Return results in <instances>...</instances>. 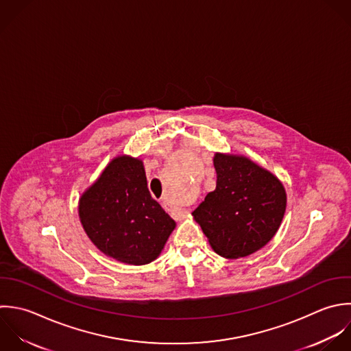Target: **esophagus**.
Returning a JSON list of instances; mask_svg holds the SVG:
<instances>
[{"instance_id":"esophagus-1","label":"esophagus","mask_w":351,"mask_h":351,"mask_svg":"<svg viewBox=\"0 0 351 351\" xmlns=\"http://www.w3.org/2000/svg\"><path fill=\"white\" fill-rule=\"evenodd\" d=\"M162 206H164L165 210H168V212L171 213V216H172L173 219H176V220H180V219L186 217L187 213H189V210L182 209V208H178V206H172V205H169L167 201H162Z\"/></svg>"}]
</instances>
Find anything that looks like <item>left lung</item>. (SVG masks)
<instances>
[{
    "mask_svg": "<svg viewBox=\"0 0 351 351\" xmlns=\"http://www.w3.org/2000/svg\"><path fill=\"white\" fill-rule=\"evenodd\" d=\"M216 189L193 212L212 249L226 258L247 257L278 232L287 206L283 183L238 154L216 153Z\"/></svg>",
    "mask_w": 351,
    "mask_h": 351,
    "instance_id": "8db88e82",
    "label": "left lung"
}]
</instances>
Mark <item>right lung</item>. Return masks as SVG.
<instances>
[{
  "label": "right lung",
  "mask_w": 351,
  "mask_h": 351,
  "mask_svg": "<svg viewBox=\"0 0 351 351\" xmlns=\"http://www.w3.org/2000/svg\"><path fill=\"white\" fill-rule=\"evenodd\" d=\"M79 219L94 246L128 265H145L162 252L175 220L152 198L143 161L114 157L79 198Z\"/></svg>",
  "instance_id": "add662e5"
}]
</instances>
